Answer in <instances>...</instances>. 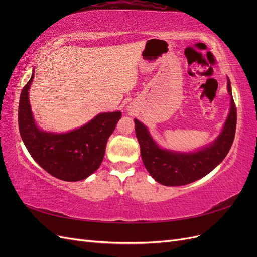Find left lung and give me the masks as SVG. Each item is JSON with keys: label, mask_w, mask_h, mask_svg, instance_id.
Here are the masks:
<instances>
[{"label": "left lung", "mask_w": 257, "mask_h": 257, "mask_svg": "<svg viewBox=\"0 0 257 257\" xmlns=\"http://www.w3.org/2000/svg\"><path fill=\"white\" fill-rule=\"evenodd\" d=\"M227 89L231 96V105L222 133L212 145L197 152L178 153L161 149L144 124L134 120L144 165L155 181L167 186L189 184L209 174L226 157L234 142L237 124V109L231 95L229 79Z\"/></svg>", "instance_id": "obj_1"}]
</instances>
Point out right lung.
<instances>
[{
	"mask_svg": "<svg viewBox=\"0 0 257 257\" xmlns=\"http://www.w3.org/2000/svg\"><path fill=\"white\" fill-rule=\"evenodd\" d=\"M33 75L23 87L18 108V124L31 157L51 176L75 182L93 174L100 166L106 145L121 119V112L99 113L80 128L65 134H52L36 126L29 103Z\"/></svg>",
	"mask_w": 257,
	"mask_h": 257,
	"instance_id": "right-lung-1",
	"label": "right lung"
}]
</instances>
